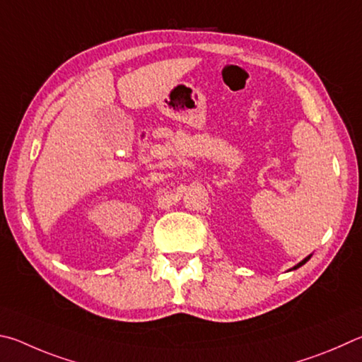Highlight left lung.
I'll return each instance as SVG.
<instances>
[{
  "label": "left lung",
  "mask_w": 362,
  "mask_h": 362,
  "mask_svg": "<svg viewBox=\"0 0 362 362\" xmlns=\"http://www.w3.org/2000/svg\"><path fill=\"white\" fill-rule=\"evenodd\" d=\"M308 259H310V256H308V257H305V259H303V261H302V262H299V264H297V265H296V267H294V270H296V269H299V267H302V265H303V264H305V262L308 261Z\"/></svg>",
  "instance_id": "8db88e82"
}]
</instances>
